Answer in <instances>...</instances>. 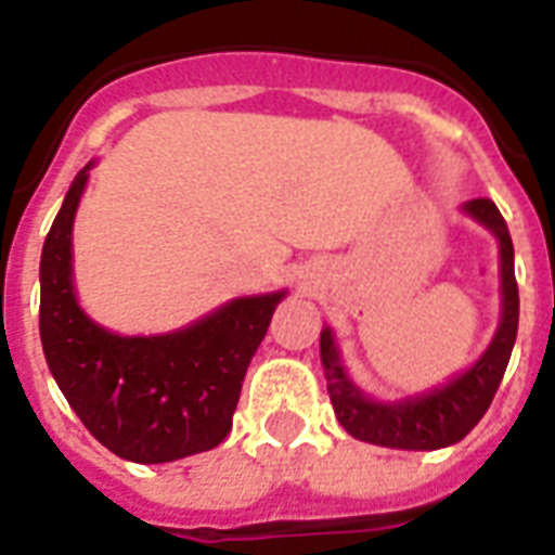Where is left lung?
<instances>
[{"label":"left lung","instance_id":"left-lung-1","mask_svg":"<svg viewBox=\"0 0 555 555\" xmlns=\"http://www.w3.org/2000/svg\"><path fill=\"white\" fill-rule=\"evenodd\" d=\"M473 220L487 225L499 237L502 255V323L495 330L493 344L478 358L467 372L447 380L424 396L403 398V401H372L349 380L340 363L335 335L330 326L321 332V363L326 375L332 406L338 415L340 427L349 436L366 444L392 447V450H441L467 436L478 421L485 418L487 406L493 403L495 389L502 384L507 370L509 352L516 344L518 332V286L513 269V241L507 223L493 201L478 197L464 203Z\"/></svg>","mask_w":555,"mask_h":555}]
</instances>
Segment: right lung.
I'll return each mask as SVG.
<instances>
[{
    "instance_id": "obj_1",
    "label": "right lung",
    "mask_w": 555,
    "mask_h": 555,
    "mask_svg": "<svg viewBox=\"0 0 555 555\" xmlns=\"http://www.w3.org/2000/svg\"><path fill=\"white\" fill-rule=\"evenodd\" d=\"M70 183L39 263V335L51 375L88 433L111 453L163 464L229 436L251 354L286 292L229 300L185 330L126 338L102 330L74 295L70 232L88 183Z\"/></svg>"
}]
</instances>
